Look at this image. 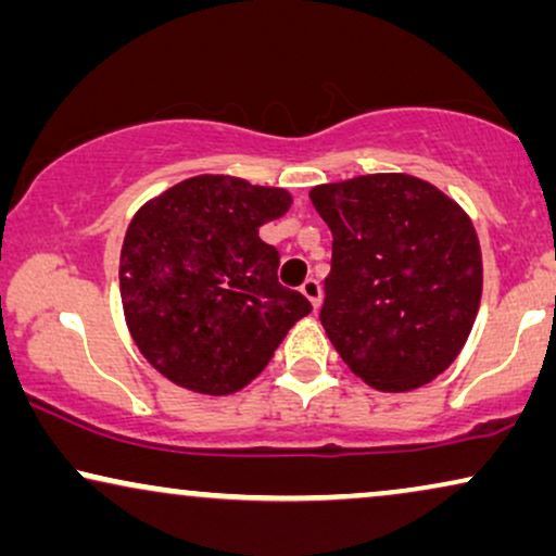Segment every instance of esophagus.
I'll return each instance as SVG.
<instances>
[{"instance_id": "1", "label": "esophagus", "mask_w": 556, "mask_h": 556, "mask_svg": "<svg viewBox=\"0 0 556 556\" xmlns=\"http://www.w3.org/2000/svg\"><path fill=\"white\" fill-rule=\"evenodd\" d=\"M300 290H302V294H305L307 300L313 302V307H318V305H320L323 292H320V282H318V279H313V277H311V279H305V282H302Z\"/></svg>"}]
</instances>
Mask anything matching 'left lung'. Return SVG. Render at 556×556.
Segmentation results:
<instances>
[{"mask_svg":"<svg viewBox=\"0 0 556 556\" xmlns=\"http://www.w3.org/2000/svg\"><path fill=\"white\" fill-rule=\"evenodd\" d=\"M311 200L333 236L320 307L330 343L382 392L431 382L465 346L480 307L472 220L407 174L320 185Z\"/></svg>","mask_w":556,"mask_h":556,"instance_id":"8db88e82","label":"left lung"}]
</instances>
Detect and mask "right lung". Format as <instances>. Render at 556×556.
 Returning a JSON list of instances; mask_svg holds the SVG:
<instances>
[{"label": "right lung", "instance_id": "add662e5", "mask_svg": "<svg viewBox=\"0 0 556 556\" xmlns=\"http://www.w3.org/2000/svg\"><path fill=\"white\" fill-rule=\"evenodd\" d=\"M290 202L285 189L205 174L138 210L121 251L123 311L161 375L230 395L313 311L305 294L279 285V251L258 238Z\"/></svg>", "mask_w": 556, "mask_h": 556}]
</instances>
